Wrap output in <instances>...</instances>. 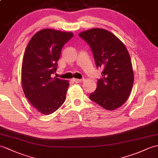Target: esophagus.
<instances>
[{
    "mask_svg": "<svg viewBox=\"0 0 158 158\" xmlns=\"http://www.w3.org/2000/svg\"><path fill=\"white\" fill-rule=\"evenodd\" d=\"M83 79H73V81L76 83H81L83 81Z\"/></svg>",
    "mask_w": 158,
    "mask_h": 158,
    "instance_id": "esophagus-1",
    "label": "esophagus"
}]
</instances>
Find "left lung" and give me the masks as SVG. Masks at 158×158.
I'll list each match as a JSON object with an SVG mask.
<instances>
[{
  "label": "left lung",
  "mask_w": 158,
  "mask_h": 158,
  "mask_svg": "<svg viewBox=\"0 0 158 158\" xmlns=\"http://www.w3.org/2000/svg\"><path fill=\"white\" fill-rule=\"evenodd\" d=\"M79 35L90 46L96 67L104 69L89 98L108 110L118 108L129 98L134 81L127 48L116 35L104 29L93 28Z\"/></svg>",
  "instance_id": "8db88e82"
}]
</instances>
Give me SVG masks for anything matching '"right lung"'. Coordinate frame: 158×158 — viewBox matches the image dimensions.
I'll use <instances>...</instances> for the list:
<instances>
[{
    "label": "right lung",
    "instance_id": "1",
    "mask_svg": "<svg viewBox=\"0 0 158 158\" xmlns=\"http://www.w3.org/2000/svg\"><path fill=\"white\" fill-rule=\"evenodd\" d=\"M73 36L72 32L44 29L34 34L25 49L22 87L28 101L43 114L53 113L65 101L69 81L51 75L56 71L62 47Z\"/></svg>",
    "mask_w": 158,
    "mask_h": 158
}]
</instances>
